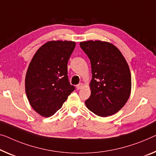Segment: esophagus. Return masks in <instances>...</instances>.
<instances>
[{"instance_id":"1","label":"esophagus","mask_w":156,"mask_h":156,"mask_svg":"<svg viewBox=\"0 0 156 156\" xmlns=\"http://www.w3.org/2000/svg\"><path fill=\"white\" fill-rule=\"evenodd\" d=\"M83 87V83H79L78 85H76V89L77 90H80V89H81V88Z\"/></svg>"}]
</instances>
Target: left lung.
Instances as JSON below:
<instances>
[{
    "label": "left lung",
    "mask_w": 156,
    "mask_h": 156,
    "mask_svg": "<svg viewBox=\"0 0 156 156\" xmlns=\"http://www.w3.org/2000/svg\"><path fill=\"white\" fill-rule=\"evenodd\" d=\"M90 61L92 80L90 96L86 106L99 116L118 112L128 101L131 93V74L120 50L112 43L89 40L80 43Z\"/></svg>",
    "instance_id": "obj_1"
}]
</instances>
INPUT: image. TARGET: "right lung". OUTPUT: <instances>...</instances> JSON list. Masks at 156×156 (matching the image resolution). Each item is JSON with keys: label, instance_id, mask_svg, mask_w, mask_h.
<instances>
[{"label": "right lung", "instance_id": "right-lung-1", "mask_svg": "<svg viewBox=\"0 0 156 156\" xmlns=\"http://www.w3.org/2000/svg\"><path fill=\"white\" fill-rule=\"evenodd\" d=\"M73 41L52 40L38 49L28 66L25 89L30 106L44 117L54 115L75 90L68 77Z\"/></svg>", "mask_w": 156, "mask_h": 156}]
</instances>
